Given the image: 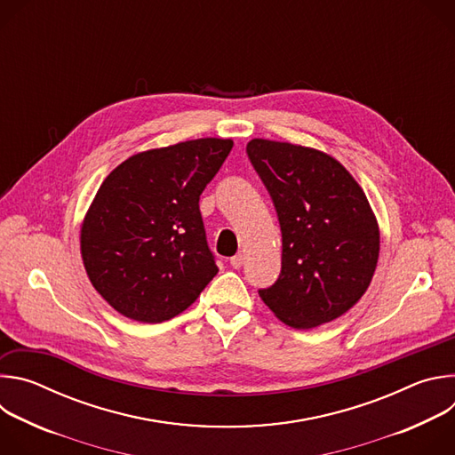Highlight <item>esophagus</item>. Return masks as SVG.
<instances>
[{
  "label": "esophagus",
  "mask_w": 455,
  "mask_h": 455,
  "mask_svg": "<svg viewBox=\"0 0 455 455\" xmlns=\"http://www.w3.org/2000/svg\"><path fill=\"white\" fill-rule=\"evenodd\" d=\"M243 263H244V257L241 255V253H237V255H234L232 259H230V265H232V268H241L243 267Z\"/></svg>",
  "instance_id": "obj_1"
}]
</instances>
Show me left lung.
Returning <instances> with one entry per match:
<instances>
[{
	"mask_svg": "<svg viewBox=\"0 0 455 455\" xmlns=\"http://www.w3.org/2000/svg\"><path fill=\"white\" fill-rule=\"evenodd\" d=\"M246 153L283 234L281 275L259 297L295 330L342 316L378 265L379 228L365 192L339 160L313 148L253 139Z\"/></svg>",
	"mask_w": 455,
	"mask_h": 455,
	"instance_id": "1",
	"label": "left lung"
}]
</instances>
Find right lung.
Here are the masks:
<instances>
[{
    "label": "right lung",
    "mask_w": 455,
    "mask_h": 455,
    "mask_svg": "<svg viewBox=\"0 0 455 455\" xmlns=\"http://www.w3.org/2000/svg\"><path fill=\"white\" fill-rule=\"evenodd\" d=\"M232 146L198 139L137 153L99 187L81 225V255L90 283L120 315L169 320L218 274L200 194Z\"/></svg>",
    "instance_id": "1"
}]
</instances>
